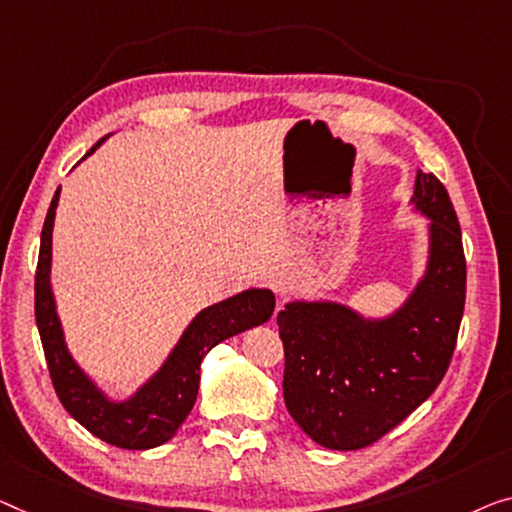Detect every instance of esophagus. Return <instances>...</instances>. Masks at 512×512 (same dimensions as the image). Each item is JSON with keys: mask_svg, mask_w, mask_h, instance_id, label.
I'll return each instance as SVG.
<instances>
[{"mask_svg": "<svg viewBox=\"0 0 512 512\" xmlns=\"http://www.w3.org/2000/svg\"><path fill=\"white\" fill-rule=\"evenodd\" d=\"M289 289H292V287H289L287 280H282V278L276 280V294H278V299H282V296H287Z\"/></svg>", "mask_w": 512, "mask_h": 512, "instance_id": "obj_1", "label": "esophagus"}]
</instances>
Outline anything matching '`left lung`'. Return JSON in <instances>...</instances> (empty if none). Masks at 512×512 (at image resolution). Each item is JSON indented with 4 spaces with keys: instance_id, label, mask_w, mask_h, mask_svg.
I'll list each match as a JSON object with an SVG mask.
<instances>
[{
    "instance_id": "8db88e82",
    "label": "left lung",
    "mask_w": 512,
    "mask_h": 512,
    "mask_svg": "<svg viewBox=\"0 0 512 512\" xmlns=\"http://www.w3.org/2000/svg\"><path fill=\"white\" fill-rule=\"evenodd\" d=\"M411 202L430 218V259L398 312L365 319L331 301L278 312L287 411L331 451L375 444L430 398L451 365L467 296L460 223L434 174H416Z\"/></svg>"
}]
</instances>
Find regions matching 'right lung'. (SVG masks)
<instances>
[{"instance_id": "add662e5", "label": "right lung", "mask_w": 512, "mask_h": 512, "mask_svg": "<svg viewBox=\"0 0 512 512\" xmlns=\"http://www.w3.org/2000/svg\"><path fill=\"white\" fill-rule=\"evenodd\" d=\"M103 140L87 151V156ZM59 202V188L45 216L38 250L36 282H34V312L41 335L45 361L59 402L75 421L103 439L126 451H144L165 444L174 437L179 425L193 409L200 388V363L218 342L232 335L264 324L273 315L276 299L269 289H246V292L204 308L186 331L177 347L167 356L154 377L126 402H112L98 391L94 381L82 372L68 354L64 331H61L55 299L50 289L52 262V225Z\"/></svg>"}]
</instances>
